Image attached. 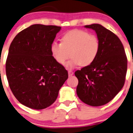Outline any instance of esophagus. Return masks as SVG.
Here are the masks:
<instances>
[{"instance_id":"esophagus-1","label":"esophagus","mask_w":133,"mask_h":133,"mask_svg":"<svg viewBox=\"0 0 133 133\" xmlns=\"http://www.w3.org/2000/svg\"><path fill=\"white\" fill-rule=\"evenodd\" d=\"M72 75H73V72H72V71L71 70L68 71V75H69V76H71Z\"/></svg>"}]
</instances>
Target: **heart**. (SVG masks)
Returning a JSON list of instances; mask_svg holds the SVG:
<instances>
[{
	"instance_id": "b5f03b06",
	"label": "heart",
	"mask_w": 133,
	"mask_h": 133,
	"mask_svg": "<svg viewBox=\"0 0 133 133\" xmlns=\"http://www.w3.org/2000/svg\"><path fill=\"white\" fill-rule=\"evenodd\" d=\"M99 48L97 36L85 30L74 29L63 35L61 43L53 42L50 51L54 60L61 65L65 64L70 53L71 58L66 67L72 69L79 65L87 66L91 64L98 55Z\"/></svg>"
}]
</instances>
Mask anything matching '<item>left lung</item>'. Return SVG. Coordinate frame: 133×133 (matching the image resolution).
<instances>
[{"label": "left lung", "mask_w": 133, "mask_h": 133, "mask_svg": "<svg viewBox=\"0 0 133 133\" xmlns=\"http://www.w3.org/2000/svg\"><path fill=\"white\" fill-rule=\"evenodd\" d=\"M85 27L95 30L100 48L91 64L75 72L78 79L76 93L85 104L99 107L112 100L122 89L128 59L122 42L114 33L97 23Z\"/></svg>", "instance_id": "left-lung-1"}]
</instances>
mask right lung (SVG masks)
Masks as SVG:
<instances>
[{"label":"right lung","mask_w":133,"mask_h":133,"mask_svg":"<svg viewBox=\"0 0 133 133\" xmlns=\"http://www.w3.org/2000/svg\"><path fill=\"white\" fill-rule=\"evenodd\" d=\"M61 26L35 24L15 36L9 49L5 72L9 87L21 104L35 110L50 107L68 78L53 58L50 46Z\"/></svg>","instance_id":"add662e5"}]
</instances>
